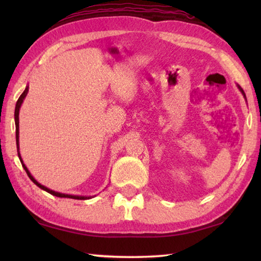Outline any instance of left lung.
Wrapping results in <instances>:
<instances>
[{
    "instance_id": "8db88e82",
    "label": "left lung",
    "mask_w": 261,
    "mask_h": 261,
    "mask_svg": "<svg viewBox=\"0 0 261 261\" xmlns=\"http://www.w3.org/2000/svg\"><path fill=\"white\" fill-rule=\"evenodd\" d=\"M237 87H238V90H240L241 91V93L243 94V96H244V99L246 100V96H245V93H244V91H243V88L240 86V85H237Z\"/></svg>"
}]
</instances>
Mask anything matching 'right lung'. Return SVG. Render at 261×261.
<instances>
[{"label": "right lung", "instance_id": "obj_1", "mask_svg": "<svg viewBox=\"0 0 261 261\" xmlns=\"http://www.w3.org/2000/svg\"><path fill=\"white\" fill-rule=\"evenodd\" d=\"M28 92H29V86H26L25 91L21 93V95L19 96L18 101H17L16 103V108H15V124H16V144H17V152H18V158L19 160L21 162V166H23V168L26 171V174H28V176L30 177V179L32 180V182L37 185V187H39L40 189H42L43 191H46L48 193L53 194V196H56V197H60V198H71V199H79V200H85V199H91L92 196H73V194H67V193H61V192H56L54 191V190H50L48 189L47 187H45V185H42L38 182L37 179H35L32 175H31L30 170L28 169V167H26L24 165L23 162V159H21L20 156V152H19V109L21 107V103H23L24 99L26 98V95H28Z\"/></svg>", "mask_w": 261, "mask_h": 261}]
</instances>
